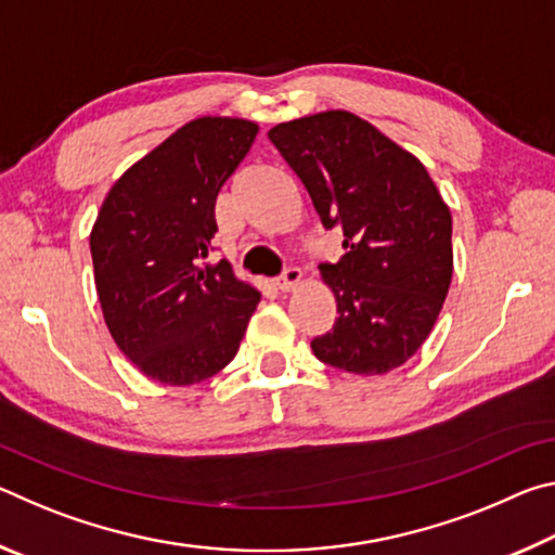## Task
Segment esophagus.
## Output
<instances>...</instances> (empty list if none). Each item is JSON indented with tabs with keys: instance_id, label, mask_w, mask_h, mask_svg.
Instances as JSON below:
<instances>
[{
	"instance_id": "esophagus-1",
	"label": "esophagus",
	"mask_w": 555,
	"mask_h": 555,
	"mask_svg": "<svg viewBox=\"0 0 555 555\" xmlns=\"http://www.w3.org/2000/svg\"><path fill=\"white\" fill-rule=\"evenodd\" d=\"M298 281H300V271L296 267H288L284 269V274L276 279V288L286 294V291H294L298 286Z\"/></svg>"
}]
</instances>
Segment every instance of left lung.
<instances>
[{
	"label": "left lung",
	"instance_id": "8db88e82",
	"mask_svg": "<svg viewBox=\"0 0 555 555\" xmlns=\"http://www.w3.org/2000/svg\"><path fill=\"white\" fill-rule=\"evenodd\" d=\"M269 139L323 228L345 237L340 261L318 267L337 318L313 337V354L354 374L399 367L434 331L453 279V220L436 183L416 156L345 109L284 121Z\"/></svg>",
	"mask_w": 555,
	"mask_h": 555
}]
</instances>
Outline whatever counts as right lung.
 I'll use <instances>...</instances> for the list:
<instances>
[{"mask_svg":"<svg viewBox=\"0 0 555 555\" xmlns=\"http://www.w3.org/2000/svg\"><path fill=\"white\" fill-rule=\"evenodd\" d=\"M247 119L188 121L109 188L90 234L105 323L146 377L185 387L240 350L259 291L210 267L215 201L255 144Z\"/></svg>","mask_w":555,"mask_h":555,"instance_id":"1","label":"right lung"}]
</instances>
